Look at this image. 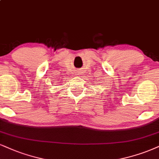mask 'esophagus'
<instances>
[{"mask_svg":"<svg viewBox=\"0 0 159 159\" xmlns=\"http://www.w3.org/2000/svg\"><path fill=\"white\" fill-rule=\"evenodd\" d=\"M77 74H78V73H77Z\"/></svg>","mask_w":159,"mask_h":159,"instance_id":"1","label":"esophagus"}]
</instances>
